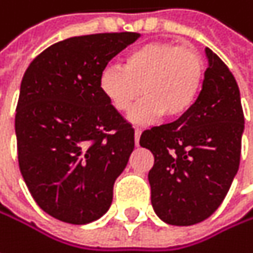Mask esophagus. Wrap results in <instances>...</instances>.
<instances>
[{
	"mask_svg": "<svg viewBox=\"0 0 253 253\" xmlns=\"http://www.w3.org/2000/svg\"><path fill=\"white\" fill-rule=\"evenodd\" d=\"M140 128H136L134 130V143H136V146H139V139H140Z\"/></svg>",
	"mask_w": 253,
	"mask_h": 253,
	"instance_id": "1",
	"label": "esophagus"
}]
</instances>
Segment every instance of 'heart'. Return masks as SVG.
I'll list each match as a JSON object with an SVG mask.
<instances>
[{
  "label": "heart",
  "instance_id": "heart-1",
  "mask_svg": "<svg viewBox=\"0 0 253 253\" xmlns=\"http://www.w3.org/2000/svg\"><path fill=\"white\" fill-rule=\"evenodd\" d=\"M203 82L204 63L194 49L150 42L131 50L123 68L105 66L98 88L119 113L130 110L142 94L143 101L128 117L134 123H148L161 116L175 120L187 114L198 100Z\"/></svg>",
  "mask_w": 253,
  "mask_h": 253
}]
</instances>
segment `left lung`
I'll return each mask as SVG.
<instances>
[{
	"mask_svg": "<svg viewBox=\"0 0 253 253\" xmlns=\"http://www.w3.org/2000/svg\"><path fill=\"white\" fill-rule=\"evenodd\" d=\"M209 68L193 108L168 125L145 130L152 152L150 201L162 221L191 226L210 217L227 194L241 162L245 117L235 77L206 47Z\"/></svg>",
	"mask_w": 253,
	"mask_h": 253,
	"instance_id": "1",
	"label": "left lung"
}]
</instances>
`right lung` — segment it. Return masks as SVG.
<instances>
[{"instance_id":"1","label":"right lung","mask_w":253,"mask_h":253,"mask_svg":"<svg viewBox=\"0 0 253 253\" xmlns=\"http://www.w3.org/2000/svg\"><path fill=\"white\" fill-rule=\"evenodd\" d=\"M139 37H69L43 50L23 77L15 110L20 171L37 206L60 221L86 224L111 206L134 130L104 98L98 78Z\"/></svg>"}]
</instances>
